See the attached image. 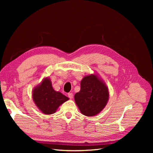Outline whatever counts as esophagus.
<instances>
[{
    "label": "esophagus",
    "mask_w": 153,
    "mask_h": 153,
    "mask_svg": "<svg viewBox=\"0 0 153 153\" xmlns=\"http://www.w3.org/2000/svg\"><path fill=\"white\" fill-rule=\"evenodd\" d=\"M68 97H69V99H72L73 98V94L72 93H71V92H69V93H68Z\"/></svg>",
    "instance_id": "obj_1"
}]
</instances>
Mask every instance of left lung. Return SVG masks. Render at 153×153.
Segmentation results:
<instances>
[{
	"mask_svg": "<svg viewBox=\"0 0 153 153\" xmlns=\"http://www.w3.org/2000/svg\"><path fill=\"white\" fill-rule=\"evenodd\" d=\"M109 98L106 84L98 75L85 76L81 82V91L74 95L80 111L87 117L99 114L105 108Z\"/></svg>",
	"mask_w": 153,
	"mask_h": 153,
	"instance_id": "8db88e82",
	"label": "left lung"
}]
</instances>
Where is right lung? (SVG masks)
I'll return each instance as SVG.
<instances>
[{
	"label": "right lung",
	"instance_id": "1",
	"mask_svg": "<svg viewBox=\"0 0 153 153\" xmlns=\"http://www.w3.org/2000/svg\"><path fill=\"white\" fill-rule=\"evenodd\" d=\"M32 97L38 109L46 115L54 114L58 107L69 98L53 89L49 77H45L36 85L32 92Z\"/></svg>",
	"mask_w": 153,
	"mask_h": 153
}]
</instances>
